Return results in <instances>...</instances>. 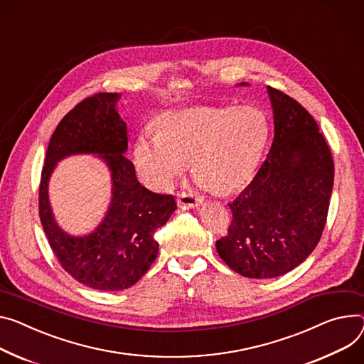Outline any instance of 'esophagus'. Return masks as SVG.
Returning a JSON list of instances; mask_svg holds the SVG:
<instances>
[{
	"label": "esophagus",
	"instance_id": "1",
	"mask_svg": "<svg viewBox=\"0 0 364 364\" xmlns=\"http://www.w3.org/2000/svg\"><path fill=\"white\" fill-rule=\"evenodd\" d=\"M178 204L181 205H189V207H198L203 204V198L200 195L193 192H181L178 197Z\"/></svg>",
	"mask_w": 364,
	"mask_h": 364
}]
</instances>
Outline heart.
Masks as SVG:
<instances>
[{
  "mask_svg": "<svg viewBox=\"0 0 364 364\" xmlns=\"http://www.w3.org/2000/svg\"><path fill=\"white\" fill-rule=\"evenodd\" d=\"M157 135L141 134L135 164L157 191L172 185L192 159L203 186L217 192L240 188L252 175L265 144L268 124L252 106H205L171 112L154 122Z\"/></svg>",
  "mask_w": 364,
  "mask_h": 364,
  "instance_id": "b5f03b06",
  "label": "heart"
}]
</instances>
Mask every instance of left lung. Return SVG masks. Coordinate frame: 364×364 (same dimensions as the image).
<instances>
[{
    "mask_svg": "<svg viewBox=\"0 0 364 364\" xmlns=\"http://www.w3.org/2000/svg\"><path fill=\"white\" fill-rule=\"evenodd\" d=\"M274 139L258 173L229 204L228 235L215 242L229 268L249 278L283 275L316 247L328 217L333 160L314 117L268 87Z\"/></svg>",
    "mask_w": 364,
    "mask_h": 364,
    "instance_id": "obj_1",
    "label": "left lung"
}]
</instances>
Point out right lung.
I'll return each mask as SVG.
<instances>
[{"label":"right lung","instance_id":"1","mask_svg":"<svg viewBox=\"0 0 364 364\" xmlns=\"http://www.w3.org/2000/svg\"><path fill=\"white\" fill-rule=\"evenodd\" d=\"M119 93H96L77 103L53 131L39 183V217L52 252L78 283L103 291L134 286L159 254L156 232L176 210L173 195L156 193L135 176L122 154L128 147L127 125L115 103ZM75 152H97L108 163L114 198L97 232L71 238L59 230L47 201V181L58 159Z\"/></svg>","mask_w":364,"mask_h":364}]
</instances>
